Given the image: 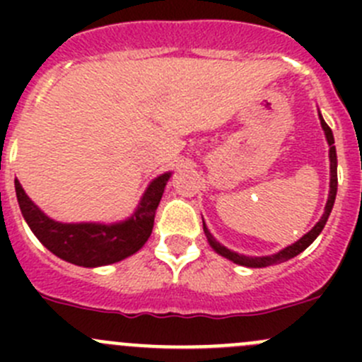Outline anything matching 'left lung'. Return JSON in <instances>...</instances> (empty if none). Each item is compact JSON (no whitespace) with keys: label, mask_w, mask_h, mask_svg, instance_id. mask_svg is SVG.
<instances>
[{"label":"left lung","mask_w":362,"mask_h":362,"mask_svg":"<svg viewBox=\"0 0 362 362\" xmlns=\"http://www.w3.org/2000/svg\"><path fill=\"white\" fill-rule=\"evenodd\" d=\"M320 117V124H322V129L324 133H326V140L327 144H329V160H331V182H329V198H327V203H326V210H324V215L320 217V221L317 222L315 226H313L312 229H310L308 233H306L303 238H299L298 242L293 243V245L286 247L284 250L276 252V254L273 255H262V257H249V255H242V254H236V252L226 249L224 245H221V243L217 242V240L211 236V233L208 231V228L204 226L203 222V231H204V236H206L208 243L211 245V249H214L217 254H221L222 257L229 259V261L236 262V264H242V266H249V268H266V266H273V264H280V262H286L289 261V259L296 257L298 254H301L303 250L306 249V247H310L313 243V240L317 238V236L320 235V231L324 229V226H326L327 218H329V214L331 210H333V204H334V199H337V189H338V173H337V168H338V160H337V148H334V138H333V131H331V127L327 126L326 120L322 119V115L319 113Z\"/></svg>","instance_id":"1"}]
</instances>
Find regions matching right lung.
Masks as SVG:
<instances>
[{
    "instance_id": "1",
    "label": "right lung",
    "mask_w": 362,
    "mask_h": 362,
    "mask_svg": "<svg viewBox=\"0 0 362 362\" xmlns=\"http://www.w3.org/2000/svg\"><path fill=\"white\" fill-rule=\"evenodd\" d=\"M170 177L171 173H164L154 178L136 211L127 221L110 226L96 222L63 224L52 221L28 198L19 180H16V194L25 222L47 249L71 264L96 268L122 261L145 245L154 228L156 210Z\"/></svg>"
}]
</instances>
